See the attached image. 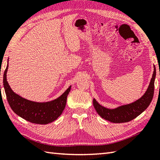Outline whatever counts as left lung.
Here are the masks:
<instances>
[{"mask_svg":"<svg viewBox=\"0 0 160 160\" xmlns=\"http://www.w3.org/2000/svg\"><path fill=\"white\" fill-rule=\"evenodd\" d=\"M155 76L156 68L154 66V71L146 92L139 99L130 104L121 105L114 109H109L100 105L96 99L93 98V105L97 113L102 118L112 123H120L132 121L146 110L151 102L154 94Z\"/></svg>","mask_w":160,"mask_h":160,"instance_id":"obj_1","label":"left lung"}]
</instances>
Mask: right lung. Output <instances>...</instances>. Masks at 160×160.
<instances>
[{"instance_id":"right-lung-1","label":"right lung","mask_w":160,"mask_h":160,"mask_svg":"<svg viewBox=\"0 0 160 160\" xmlns=\"http://www.w3.org/2000/svg\"><path fill=\"white\" fill-rule=\"evenodd\" d=\"M8 64L3 75V86L9 106L15 114L36 124H48L60 116L65 108L71 86L58 98L45 102H37L22 98L12 90L7 81Z\"/></svg>"}]
</instances>
